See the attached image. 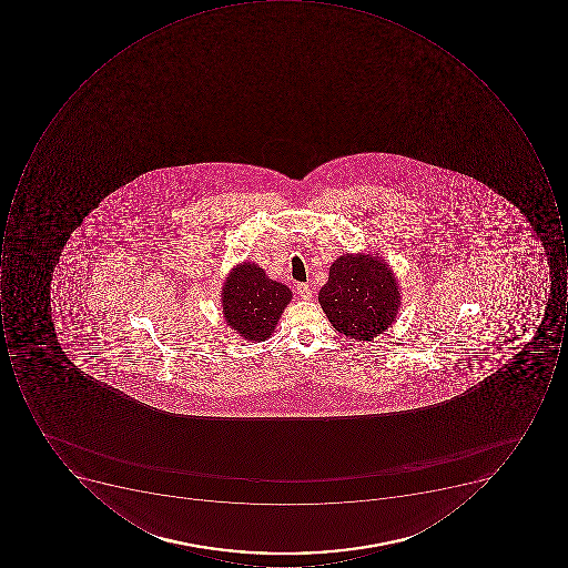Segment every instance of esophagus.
Here are the masks:
<instances>
[{
    "label": "esophagus",
    "instance_id": "esophagus-1",
    "mask_svg": "<svg viewBox=\"0 0 568 568\" xmlns=\"http://www.w3.org/2000/svg\"><path fill=\"white\" fill-rule=\"evenodd\" d=\"M295 290H297L298 297L304 298V301H311L312 290L307 283H298V285L295 286Z\"/></svg>",
    "mask_w": 568,
    "mask_h": 568
}]
</instances>
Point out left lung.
<instances>
[{
    "label": "left lung",
    "instance_id": "8db88e82",
    "mask_svg": "<svg viewBox=\"0 0 568 568\" xmlns=\"http://www.w3.org/2000/svg\"><path fill=\"white\" fill-rule=\"evenodd\" d=\"M320 304L337 333L372 342L396 321L399 286L383 257L345 254L331 264Z\"/></svg>",
    "mask_w": 568,
    "mask_h": 568
}]
</instances>
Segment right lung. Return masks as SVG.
I'll return each mask as SVG.
<instances>
[{
	"label": "right lung",
	"instance_id": "right-lung-1",
	"mask_svg": "<svg viewBox=\"0 0 568 568\" xmlns=\"http://www.w3.org/2000/svg\"><path fill=\"white\" fill-rule=\"evenodd\" d=\"M292 290L273 282L263 267L242 263L223 283L222 307L226 324L248 342H264L275 331Z\"/></svg>",
	"mask_w": 568,
	"mask_h": 568
}]
</instances>
